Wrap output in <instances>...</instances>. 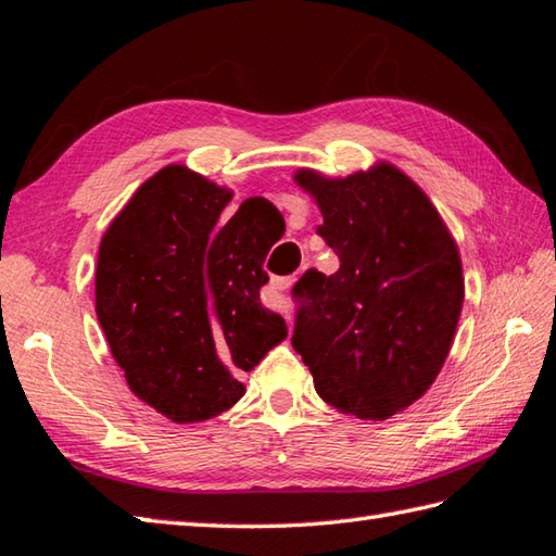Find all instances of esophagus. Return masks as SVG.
Instances as JSON below:
<instances>
[{"label": "esophagus", "instance_id": "esophagus-1", "mask_svg": "<svg viewBox=\"0 0 556 556\" xmlns=\"http://www.w3.org/2000/svg\"><path fill=\"white\" fill-rule=\"evenodd\" d=\"M294 277H275V279H271V289H275V291H287V289H291V285H294ZM281 312H285V316L289 318V321H291V308L287 306V301H285V306H281Z\"/></svg>", "mask_w": 556, "mask_h": 556}]
</instances>
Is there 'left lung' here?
Wrapping results in <instances>:
<instances>
[{
  "label": "left lung",
  "instance_id": "8db88e82",
  "mask_svg": "<svg viewBox=\"0 0 556 556\" xmlns=\"http://www.w3.org/2000/svg\"><path fill=\"white\" fill-rule=\"evenodd\" d=\"M294 178L321 208L318 235L341 267L308 269L291 289V345L324 402L390 419L429 390L451 351L464 306L458 248L427 193L392 164Z\"/></svg>",
  "mask_w": 556,
  "mask_h": 556
}]
</instances>
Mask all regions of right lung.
<instances>
[{
	"instance_id": "add662e5",
	"label": "right lung",
	"mask_w": 556,
	"mask_h": 556,
	"mask_svg": "<svg viewBox=\"0 0 556 556\" xmlns=\"http://www.w3.org/2000/svg\"><path fill=\"white\" fill-rule=\"evenodd\" d=\"M172 164L137 188L102 235L96 312L129 390L178 425L218 417L244 394L238 380L287 338L262 306V269L281 215Z\"/></svg>"
}]
</instances>
